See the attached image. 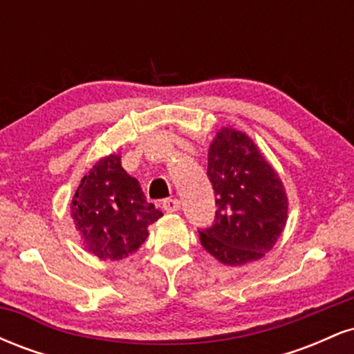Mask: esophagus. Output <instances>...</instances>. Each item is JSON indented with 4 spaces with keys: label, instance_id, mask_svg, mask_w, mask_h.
<instances>
[{
    "label": "esophagus",
    "instance_id": "obj_1",
    "mask_svg": "<svg viewBox=\"0 0 354 354\" xmlns=\"http://www.w3.org/2000/svg\"><path fill=\"white\" fill-rule=\"evenodd\" d=\"M163 208L165 211H168V213H174V211L181 208V201L176 200V198H169V200L163 201Z\"/></svg>",
    "mask_w": 354,
    "mask_h": 354
}]
</instances>
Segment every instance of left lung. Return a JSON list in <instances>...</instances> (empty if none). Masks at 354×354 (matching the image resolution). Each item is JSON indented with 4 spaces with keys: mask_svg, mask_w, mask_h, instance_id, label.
<instances>
[{
    "mask_svg": "<svg viewBox=\"0 0 354 354\" xmlns=\"http://www.w3.org/2000/svg\"><path fill=\"white\" fill-rule=\"evenodd\" d=\"M208 178L216 196L213 225L201 246L225 265L268 253L286 225L288 198L278 174L245 133L223 128L209 146Z\"/></svg>",
    "mask_w": 354,
    "mask_h": 354,
    "instance_id": "obj_1",
    "label": "left lung"
}]
</instances>
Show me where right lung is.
Wrapping results in <instances>:
<instances>
[{
  "label": "right lung",
  "instance_id": "1",
  "mask_svg": "<svg viewBox=\"0 0 354 354\" xmlns=\"http://www.w3.org/2000/svg\"><path fill=\"white\" fill-rule=\"evenodd\" d=\"M71 216L88 251L100 259H123L148 238V226L163 216L146 201L140 183L121 166V156L98 161L80 183Z\"/></svg>",
  "mask_w": 354,
  "mask_h": 354
}]
</instances>
